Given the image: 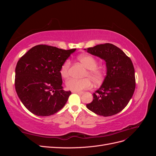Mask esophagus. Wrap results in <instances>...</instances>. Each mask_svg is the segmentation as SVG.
Returning <instances> with one entry per match:
<instances>
[{
    "instance_id": "34e87169",
    "label": "esophagus",
    "mask_w": 156,
    "mask_h": 156,
    "mask_svg": "<svg viewBox=\"0 0 156 156\" xmlns=\"http://www.w3.org/2000/svg\"><path fill=\"white\" fill-rule=\"evenodd\" d=\"M73 93H76V94H83V92H81V91H72Z\"/></svg>"
}]
</instances>
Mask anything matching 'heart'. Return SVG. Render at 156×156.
Wrapping results in <instances>:
<instances>
[{"mask_svg":"<svg viewBox=\"0 0 156 156\" xmlns=\"http://www.w3.org/2000/svg\"><path fill=\"white\" fill-rule=\"evenodd\" d=\"M78 59L87 68V72L84 73V77H88L82 79H69L66 83L68 89L72 91H81L91 87L92 81L90 78L95 83H100L103 81L105 73L102 69L97 67V61L93 56L83 55L79 56ZM70 64V60H66L61 66L60 73L62 78L67 79L69 77Z\"/></svg>","mask_w":156,"mask_h":156,"instance_id":"heart-1","label":"heart"}]
</instances>
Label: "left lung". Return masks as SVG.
Instances as JSON below:
<instances>
[{
  "label": "left lung",
  "mask_w": 156,
  "mask_h": 156,
  "mask_svg": "<svg viewBox=\"0 0 156 156\" xmlns=\"http://www.w3.org/2000/svg\"><path fill=\"white\" fill-rule=\"evenodd\" d=\"M87 52L106 62L107 75L102 85L93 94L87 107L96 114L109 116L122 111L128 104L135 89L133 63L118 47L111 44L97 45Z\"/></svg>",
  "instance_id": "1"
}]
</instances>
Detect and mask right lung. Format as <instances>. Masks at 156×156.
<instances>
[{
    "mask_svg": "<svg viewBox=\"0 0 156 156\" xmlns=\"http://www.w3.org/2000/svg\"><path fill=\"white\" fill-rule=\"evenodd\" d=\"M75 50L37 45L18 60L16 90L23 104L34 115L51 116L65 105L72 92L62 89L60 69Z\"/></svg>",
    "mask_w": 156,
    "mask_h": 156,
    "instance_id": "obj_1",
    "label": "right lung"
}]
</instances>
